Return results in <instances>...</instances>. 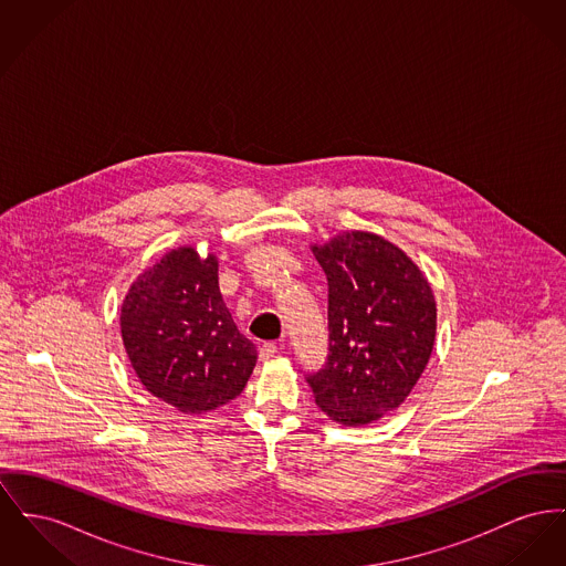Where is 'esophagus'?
I'll list each match as a JSON object with an SVG mask.
<instances>
[{
	"label": "esophagus",
	"instance_id": "34e87169",
	"mask_svg": "<svg viewBox=\"0 0 566 566\" xmlns=\"http://www.w3.org/2000/svg\"><path fill=\"white\" fill-rule=\"evenodd\" d=\"M280 348H277V344H273V342H266V344H263L261 348H259V357L263 359V361H266V359H271L275 353H277Z\"/></svg>",
	"mask_w": 566,
	"mask_h": 566
}]
</instances>
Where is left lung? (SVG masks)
<instances>
[{
  "mask_svg": "<svg viewBox=\"0 0 566 566\" xmlns=\"http://www.w3.org/2000/svg\"><path fill=\"white\" fill-rule=\"evenodd\" d=\"M312 252L329 284V355L305 380L333 421L367 426L408 398L430 361L432 286L378 234H337Z\"/></svg>",
  "mask_w": 566,
  "mask_h": 566,
  "instance_id": "1",
  "label": "left lung"
}]
</instances>
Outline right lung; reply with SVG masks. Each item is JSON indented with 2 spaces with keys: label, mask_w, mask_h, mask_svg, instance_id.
<instances>
[{
  "label": "right lung",
  "mask_w": 566,
  "mask_h": 566,
  "mask_svg": "<svg viewBox=\"0 0 566 566\" xmlns=\"http://www.w3.org/2000/svg\"><path fill=\"white\" fill-rule=\"evenodd\" d=\"M122 337L145 389L186 415L237 398L256 346L237 329L218 286V259L192 245L145 269L122 303Z\"/></svg>",
  "instance_id": "add662e5"
}]
</instances>
